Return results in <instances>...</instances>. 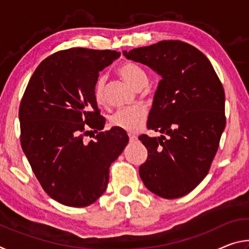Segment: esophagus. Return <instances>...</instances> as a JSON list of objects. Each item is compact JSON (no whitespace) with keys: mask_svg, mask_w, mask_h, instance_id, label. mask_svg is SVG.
I'll use <instances>...</instances> for the list:
<instances>
[{"mask_svg":"<svg viewBox=\"0 0 249 249\" xmlns=\"http://www.w3.org/2000/svg\"><path fill=\"white\" fill-rule=\"evenodd\" d=\"M128 137H129V142H136L138 140V137L136 136V135H133V134H129Z\"/></svg>","mask_w":249,"mask_h":249,"instance_id":"34e87169","label":"esophagus"}]
</instances>
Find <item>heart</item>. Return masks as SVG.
I'll return each mask as SVG.
<instances>
[{
    "mask_svg": "<svg viewBox=\"0 0 249 249\" xmlns=\"http://www.w3.org/2000/svg\"><path fill=\"white\" fill-rule=\"evenodd\" d=\"M117 72L123 78L129 86L135 89L142 86H145L147 82V73L140 65L134 61H124L119 66ZM104 77L98 78L93 87V96L95 102L98 104H103L105 102L104 95ZM147 120V109L142 105H136V107H124L116 111L111 117V124L114 127H119L129 133L138 132Z\"/></svg>",
    "mask_w": 249,
    "mask_h": 249,
    "instance_id": "1",
    "label": "heart"
}]
</instances>
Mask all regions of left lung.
I'll return each mask as SVG.
<instances>
[{
    "label": "left lung",
    "mask_w": 249,
    "mask_h": 249,
    "mask_svg": "<svg viewBox=\"0 0 249 249\" xmlns=\"http://www.w3.org/2000/svg\"><path fill=\"white\" fill-rule=\"evenodd\" d=\"M130 60L161 75L147 128L148 150L140 167L142 182L155 195L177 199L191 192L212 165L226 125L225 93L203 53L181 40H162L123 52Z\"/></svg>",
    "instance_id": "obj_1"
}]
</instances>
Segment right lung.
I'll return each mask as SVG.
<instances>
[{
	"instance_id": "add662e5",
	"label": "right lung",
	"mask_w": 249,
	"mask_h": 249,
	"mask_svg": "<svg viewBox=\"0 0 249 249\" xmlns=\"http://www.w3.org/2000/svg\"><path fill=\"white\" fill-rule=\"evenodd\" d=\"M121 56L115 50L70 48L39 64L19 104L20 145L45 192L83 208L107 188L111 163L128 142L124 129L102 132L105 119L93 96L99 72ZM89 132L94 140L84 141Z\"/></svg>"
}]
</instances>
